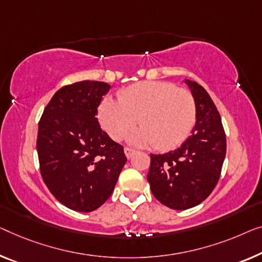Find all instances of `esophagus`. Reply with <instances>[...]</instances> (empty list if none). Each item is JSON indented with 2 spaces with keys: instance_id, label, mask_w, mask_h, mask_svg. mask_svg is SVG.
Wrapping results in <instances>:
<instances>
[{
  "instance_id": "1",
  "label": "esophagus",
  "mask_w": 262,
  "mask_h": 262,
  "mask_svg": "<svg viewBox=\"0 0 262 262\" xmlns=\"http://www.w3.org/2000/svg\"><path fill=\"white\" fill-rule=\"evenodd\" d=\"M134 153H135V150L132 149V148H128V147L124 148V154H126V156H127L128 159H130L132 156L134 155Z\"/></svg>"
}]
</instances>
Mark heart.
<instances>
[{"label":"heart","mask_w":262,"mask_h":262,"mask_svg":"<svg viewBox=\"0 0 262 262\" xmlns=\"http://www.w3.org/2000/svg\"><path fill=\"white\" fill-rule=\"evenodd\" d=\"M196 119L193 94L163 81H147L129 85L119 94V101L104 99L99 120L112 139L120 141L136 124L130 141L140 146L153 144L160 150L178 147L188 138Z\"/></svg>","instance_id":"heart-1"}]
</instances>
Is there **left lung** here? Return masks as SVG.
Wrapping results in <instances>:
<instances>
[{"instance_id": "left-lung-1", "label": "left lung", "mask_w": 262, "mask_h": 262, "mask_svg": "<svg viewBox=\"0 0 262 262\" xmlns=\"http://www.w3.org/2000/svg\"><path fill=\"white\" fill-rule=\"evenodd\" d=\"M196 104L192 135L178 149L150 154L147 180L162 205L183 210L201 204L220 179L226 156V134L221 116L206 89L186 80Z\"/></svg>"}]
</instances>
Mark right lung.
<instances>
[{"label": "right lung", "instance_id": "1", "mask_svg": "<svg viewBox=\"0 0 262 262\" xmlns=\"http://www.w3.org/2000/svg\"><path fill=\"white\" fill-rule=\"evenodd\" d=\"M111 85L81 81L54 94L38 122L42 179L57 201L93 212L108 200L127 161L123 147L101 129L97 108Z\"/></svg>", "mask_w": 262, "mask_h": 262}]
</instances>
